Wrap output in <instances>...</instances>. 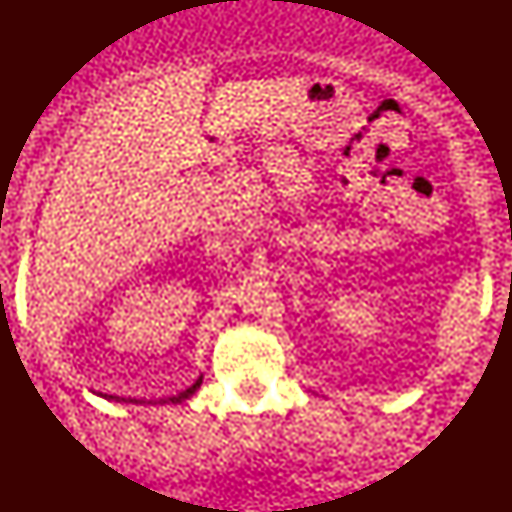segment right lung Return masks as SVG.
<instances>
[{"instance_id": "right-lung-1", "label": "right lung", "mask_w": 512, "mask_h": 512, "mask_svg": "<svg viewBox=\"0 0 512 512\" xmlns=\"http://www.w3.org/2000/svg\"><path fill=\"white\" fill-rule=\"evenodd\" d=\"M200 383H203V378H198L196 380V383H193L191 387H189V390H184V392H179L177 394V397H170V401H172V404H179V401H184V399H189L191 397V394L193 392H196L198 390V387H200Z\"/></svg>"}]
</instances>
